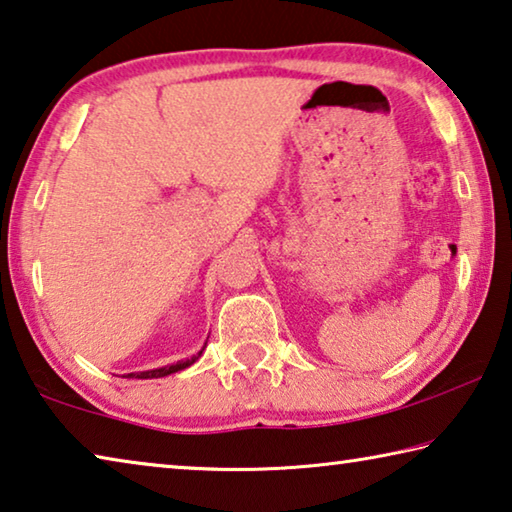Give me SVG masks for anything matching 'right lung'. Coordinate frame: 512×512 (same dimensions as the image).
Wrapping results in <instances>:
<instances>
[{
    "instance_id": "add662e5",
    "label": "right lung",
    "mask_w": 512,
    "mask_h": 512,
    "mask_svg": "<svg viewBox=\"0 0 512 512\" xmlns=\"http://www.w3.org/2000/svg\"><path fill=\"white\" fill-rule=\"evenodd\" d=\"M201 354H203V350L198 352V357H201ZM198 357H192V359H187V361H178V363H173V366H164V368H155V370H146V372H131V375H128V377H135V379L167 377V375H171V372H178V370H185L187 366H192V363H194Z\"/></svg>"
}]
</instances>
